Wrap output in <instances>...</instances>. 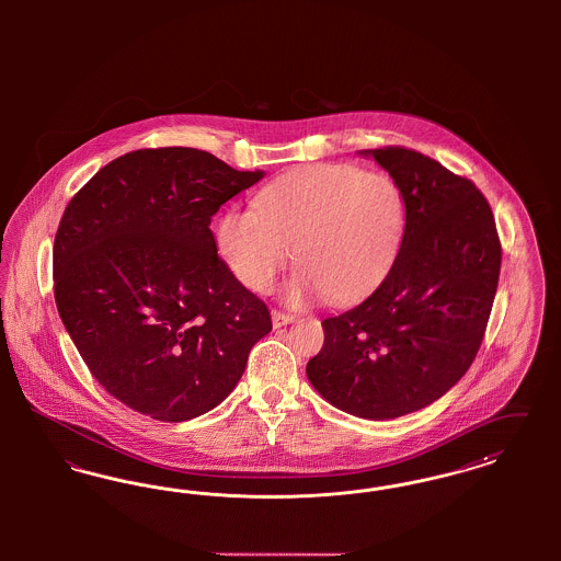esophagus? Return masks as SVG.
Listing matches in <instances>:
<instances>
[{"instance_id": "1", "label": "esophagus", "mask_w": 561, "mask_h": 561, "mask_svg": "<svg viewBox=\"0 0 561 561\" xmlns=\"http://www.w3.org/2000/svg\"><path fill=\"white\" fill-rule=\"evenodd\" d=\"M294 318L290 313H284V311H277L273 309L271 311V321H273V328H282V325H288Z\"/></svg>"}]
</instances>
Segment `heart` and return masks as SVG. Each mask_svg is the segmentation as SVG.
Segmentation results:
<instances>
[{
	"instance_id": "heart-1",
	"label": "heart",
	"mask_w": 561,
	"mask_h": 561,
	"mask_svg": "<svg viewBox=\"0 0 561 561\" xmlns=\"http://www.w3.org/2000/svg\"><path fill=\"white\" fill-rule=\"evenodd\" d=\"M405 229V204L393 179L348 163L298 168L273 181L256 208L218 218L216 245L241 284L267 293L294 259L286 298L293 305L328 294L355 302L393 267Z\"/></svg>"
}]
</instances>
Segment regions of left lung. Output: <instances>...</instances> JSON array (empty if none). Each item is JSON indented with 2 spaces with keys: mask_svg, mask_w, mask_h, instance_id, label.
<instances>
[{
  "mask_svg": "<svg viewBox=\"0 0 561 561\" xmlns=\"http://www.w3.org/2000/svg\"><path fill=\"white\" fill-rule=\"evenodd\" d=\"M405 204L400 252L364 302L325 318L307 376L323 400L387 421L439 400L473 364L501 273V240L488 199L439 161L368 149Z\"/></svg>",
  "mask_w": 561,
  "mask_h": 561,
  "instance_id": "obj_1",
  "label": "left lung"
}]
</instances>
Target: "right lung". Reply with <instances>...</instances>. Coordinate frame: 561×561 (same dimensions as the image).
I'll list each match as a JSON object with an SVG mask.
<instances>
[{
	"label": "right lung",
	"instance_id": "obj_1",
	"mask_svg": "<svg viewBox=\"0 0 561 561\" xmlns=\"http://www.w3.org/2000/svg\"><path fill=\"white\" fill-rule=\"evenodd\" d=\"M265 176L191 147L138 149L101 168L54 238V298L108 396L163 423L225 400L271 332L267 305L216 252L218 208Z\"/></svg>",
	"mask_w": 561,
	"mask_h": 561
}]
</instances>
